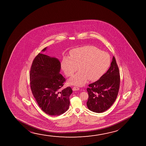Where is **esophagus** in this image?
Returning a JSON list of instances; mask_svg holds the SVG:
<instances>
[{
	"mask_svg": "<svg viewBox=\"0 0 146 146\" xmlns=\"http://www.w3.org/2000/svg\"><path fill=\"white\" fill-rule=\"evenodd\" d=\"M79 89H80V88L78 87L74 86V87H73V91H77V90H79Z\"/></svg>",
	"mask_w": 146,
	"mask_h": 146,
	"instance_id": "obj_1",
	"label": "esophagus"
}]
</instances>
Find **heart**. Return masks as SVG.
I'll list each match as a JSON object with an SVG mask.
<instances>
[{
  "instance_id": "b5f03b06",
  "label": "heart",
  "mask_w": 146,
  "mask_h": 146,
  "mask_svg": "<svg viewBox=\"0 0 146 146\" xmlns=\"http://www.w3.org/2000/svg\"><path fill=\"white\" fill-rule=\"evenodd\" d=\"M70 53L71 57H64L61 62L65 74L70 77L79 68L80 70L70 79L69 82L71 84L82 86L89 79L96 80L102 76L110 66L109 54L95 46L75 48Z\"/></svg>"
}]
</instances>
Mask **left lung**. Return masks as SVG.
<instances>
[{
	"label": "left lung",
	"mask_w": 146,
	"mask_h": 146,
	"mask_svg": "<svg viewBox=\"0 0 146 146\" xmlns=\"http://www.w3.org/2000/svg\"><path fill=\"white\" fill-rule=\"evenodd\" d=\"M120 83L119 69L113 56L110 68L106 73L96 82L89 84L87 89L88 109L98 113L109 109L117 97Z\"/></svg>",
	"instance_id": "1"
}]
</instances>
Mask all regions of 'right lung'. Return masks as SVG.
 I'll use <instances>...</instances> for the list:
<instances>
[{
  "instance_id": "obj_1",
  "label": "right lung",
  "mask_w": 146,
  "mask_h": 146,
  "mask_svg": "<svg viewBox=\"0 0 146 146\" xmlns=\"http://www.w3.org/2000/svg\"><path fill=\"white\" fill-rule=\"evenodd\" d=\"M60 69L61 63L57 58L40 53L30 68L32 94L41 110L51 116H59L68 110L73 92L70 87L62 89L66 79L60 74Z\"/></svg>"
}]
</instances>
